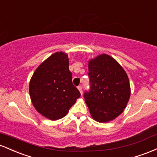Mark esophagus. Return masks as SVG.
<instances>
[{
  "mask_svg": "<svg viewBox=\"0 0 157 157\" xmlns=\"http://www.w3.org/2000/svg\"><path fill=\"white\" fill-rule=\"evenodd\" d=\"M77 89H78L79 91H80V92L81 94H82V87L81 86H79L78 87H77Z\"/></svg>",
  "mask_w": 157,
  "mask_h": 157,
  "instance_id": "34e87169",
  "label": "esophagus"
}]
</instances>
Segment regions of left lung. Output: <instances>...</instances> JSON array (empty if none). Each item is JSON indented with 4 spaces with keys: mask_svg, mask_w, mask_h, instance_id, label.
Instances as JSON below:
<instances>
[{
    "mask_svg": "<svg viewBox=\"0 0 157 157\" xmlns=\"http://www.w3.org/2000/svg\"><path fill=\"white\" fill-rule=\"evenodd\" d=\"M90 90L85 101L92 118L99 122L114 120L125 109L130 83L123 68L111 56L102 54L89 61Z\"/></svg>",
    "mask_w": 157,
    "mask_h": 157,
    "instance_id": "8db88e82",
    "label": "left lung"
}]
</instances>
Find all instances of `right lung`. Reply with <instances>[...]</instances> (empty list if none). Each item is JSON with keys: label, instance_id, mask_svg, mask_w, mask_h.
<instances>
[{"label": "right lung", "instance_id": "add662e5", "mask_svg": "<svg viewBox=\"0 0 157 157\" xmlns=\"http://www.w3.org/2000/svg\"><path fill=\"white\" fill-rule=\"evenodd\" d=\"M68 57L64 52H55L34 72L29 82V94L34 107L51 120L64 117L80 97L72 83Z\"/></svg>", "mask_w": 157, "mask_h": 157}]
</instances>
